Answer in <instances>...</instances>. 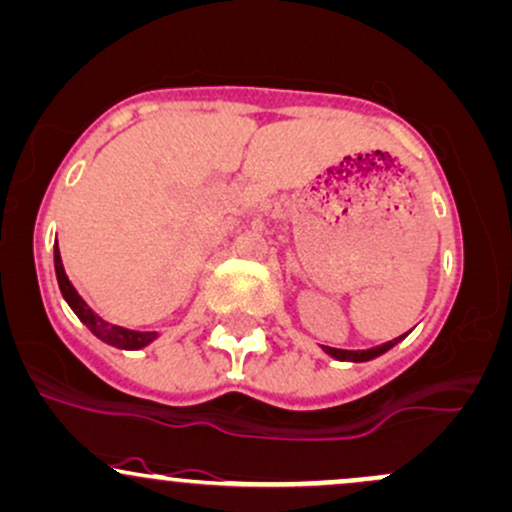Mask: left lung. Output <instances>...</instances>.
Wrapping results in <instances>:
<instances>
[{
	"label": "left lung",
	"instance_id": "1",
	"mask_svg": "<svg viewBox=\"0 0 512 512\" xmlns=\"http://www.w3.org/2000/svg\"><path fill=\"white\" fill-rule=\"evenodd\" d=\"M401 340V338H396V340H391V342H384V345H379V347H372V350H335V347H325V352H328V355H333L335 359H342V362H367V359H374V357H379V355H384L386 350H391L393 345H396V342Z\"/></svg>",
	"mask_w": 512,
	"mask_h": 512
}]
</instances>
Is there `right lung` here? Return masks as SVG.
Returning <instances> with one entry per match:
<instances>
[{
  "label": "right lung",
  "instance_id": "1",
  "mask_svg": "<svg viewBox=\"0 0 512 512\" xmlns=\"http://www.w3.org/2000/svg\"><path fill=\"white\" fill-rule=\"evenodd\" d=\"M55 274H58L60 291H63V296L72 306V311L80 316L82 323L87 325V328L92 330L97 338L109 342V345H114V347H123V350H140V347H145L148 342H153L155 333H136V330H126V328H119V325H111V323H106V320H101L97 313L87 306V301L77 294V289L72 286L70 279H67L63 260H60L58 245H55Z\"/></svg>",
  "mask_w": 512,
  "mask_h": 512
}]
</instances>
